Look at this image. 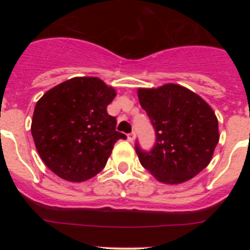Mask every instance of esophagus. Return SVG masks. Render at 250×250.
Listing matches in <instances>:
<instances>
[{
  "label": "esophagus",
  "mask_w": 250,
  "mask_h": 250,
  "mask_svg": "<svg viewBox=\"0 0 250 250\" xmlns=\"http://www.w3.org/2000/svg\"><path fill=\"white\" fill-rule=\"evenodd\" d=\"M127 137H128V141H129V142H133L134 140H135V137H136V135H135V133L133 131V133L128 134Z\"/></svg>",
  "instance_id": "esophagus-1"
}]
</instances>
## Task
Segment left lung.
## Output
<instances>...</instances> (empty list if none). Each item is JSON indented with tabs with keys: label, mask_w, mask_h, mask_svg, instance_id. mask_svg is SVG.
<instances>
[{
	"label": "left lung",
	"mask_w": 250,
	"mask_h": 250,
	"mask_svg": "<svg viewBox=\"0 0 250 250\" xmlns=\"http://www.w3.org/2000/svg\"><path fill=\"white\" fill-rule=\"evenodd\" d=\"M137 96L156 134L151 150L135 147L141 165L167 185L193 179L210 163L219 142L213 109L194 91L175 83L139 88Z\"/></svg>",
	"instance_id": "1"
}]
</instances>
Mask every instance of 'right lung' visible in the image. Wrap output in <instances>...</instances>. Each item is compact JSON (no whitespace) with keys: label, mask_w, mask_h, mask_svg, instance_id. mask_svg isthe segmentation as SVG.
<instances>
[{"label":"right lung","mask_w":250,"mask_h":250,"mask_svg":"<svg viewBox=\"0 0 250 250\" xmlns=\"http://www.w3.org/2000/svg\"><path fill=\"white\" fill-rule=\"evenodd\" d=\"M116 96L99 77H73L39 100L31 135L42 161L57 176L83 182L104 168L117 140L116 120L107 113Z\"/></svg>","instance_id":"obj_1"}]
</instances>
